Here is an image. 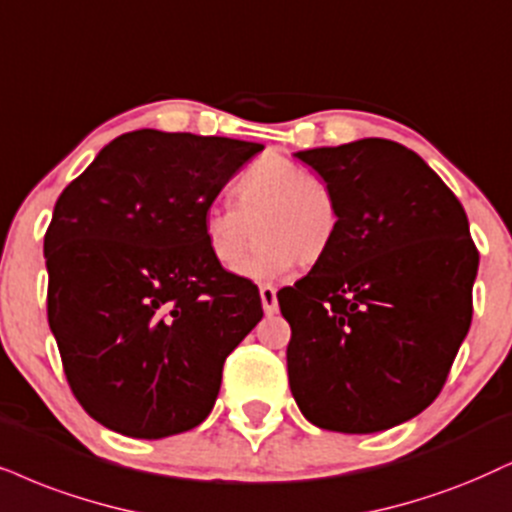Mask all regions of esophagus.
Wrapping results in <instances>:
<instances>
[{"label":"esophagus","mask_w":512,"mask_h":512,"mask_svg":"<svg viewBox=\"0 0 512 512\" xmlns=\"http://www.w3.org/2000/svg\"><path fill=\"white\" fill-rule=\"evenodd\" d=\"M260 297H262V309L267 316H274L278 312V300H276V288L269 286V283H262L260 286Z\"/></svg>","instance_id":"34e87169"}]
</instances>
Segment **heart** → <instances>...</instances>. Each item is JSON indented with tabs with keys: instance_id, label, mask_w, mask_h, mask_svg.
Returning <instances> with one entry per match:
<instances>
[{
	"instance_id": "1",
	"label": "heart",
	"mask_w": 512,
	"mask_h": 512,
	"mask_svg": "<svg viewBox=\"0 0 512 512\" xmlns=\"http://www.w3.org/2000/svg\"><path fill=\"white\" fill-rule=\"evenodd\" d=\"M234 196L236 208L212 203L203 212L205 245L226 269L238 267L255 231L260 243L241 264L250 278L281 276L297 262L316 267L338 243L342 217L335 191L283 155L252 163L236 181Z\"/></svg>"
}]
</instances>
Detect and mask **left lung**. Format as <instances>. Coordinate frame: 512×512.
Instances as JSON below:
<instances>
[{"instance_id": "8db88e82", "label": "left lung", "mask_w": 512, "mask_h": 512, "mask_svg": "<svg viewBox=\"0 0 512 512\" xmlns=\"http://www.w3.org/2000/svg\"><path fill=\"white\" fill-rule=\"evenodd\" d=\"M335 191L340 238L295 286L288 380L316 428L368 435L428 409L472 321L480 252L449 186L397 141L297 151Z\"/></svg>"}]
</instances>
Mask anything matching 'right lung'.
I'll return each instance as SVG.
<instances>
[{
	"label": "right lung",
	"mask_w": 512,
	"mask_h": 512,
	"mask_svg": "<svg viewBox=\"0 0 512 512\" xmlns=\"http://www.w3.org/2000/svg\"><path fill=\"white\" fill-rule=\"evenodd\" d=\"M262 144L137 129L63 189L44 236L68 385L103 428L179 435L210 416L260 290L208 250L203 212Z\"/></svg>",
	"instance_id": "right-lung-1"
}]
</instances>
